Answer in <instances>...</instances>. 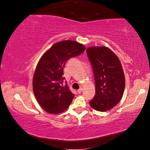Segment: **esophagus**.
Returning <instances> with one entry per match:
<instances>
[{"instance_id":"obj_1","label":"esophagus","mask_w":150,"mask_h":150,"mask_svg":"<svg viewBox=\"0 0 150 150\" xmlns=\"http://www.w3.org/2000/svg\"><path fill=\"white\" fill-rule=\"evenodd\" d=\"M82 88H80L78 90H77V93H78V94H80V93L82 92Z\"/></svg>"}]
</instances>
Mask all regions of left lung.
Here are the masks:
<instances>
[{
    "label": "left lung",
    "instance_id": "obj_1",
    "mask_svg": "<svg viewBox=\"0 0 150 150\" xmlns=\"http://www.w3.org/2000/svg\"><path fill=\"white\" fill-rule=\"evenodd\" d=\"M87 53L95 80V95L89 101L98 111L111 110L119 103L125 89V75L120 60L106 46H90Z\"/></svg>",
    "mask_w": 150,
    "mask_h": 150
}]
</instances>
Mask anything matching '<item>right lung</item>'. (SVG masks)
<instances>
[{"label":"right lung","instance_id":"obj_1","mask_svg":"<svg viewBox=\"0 0 150 150\" xmlns=\"http://www.w3.org/2000/svg\"><path fill=\"white\" fill-rule=\"evenodd\" d=\"M83 44L71 40L54 44L41 57L34 71L33 91L46 112L58 114L68 108L74 98L68 85L63 86V68L70 58L83 53Z\"/></svg>","mask_w":150,"mask_h":150}]
</instances>
